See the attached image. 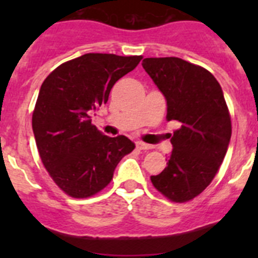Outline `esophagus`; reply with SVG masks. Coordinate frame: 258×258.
Returning <instances> with one entry per match:
<instances>
[{"mask_svg": "<svg viewBox=\"0 0 258 258\" xmlns=\"http://www.w3.org/2000/svg\"><path fill=\"white\" fill-rule=\"evenodd\" d=\"M137 149L150 150L151 149V145H147V143H143V142H137Z\"/></svg>", "mask_w": 258, "mask_h": 258, "instance_id": "obj_1", "label": "esophagus"}]
</instances>
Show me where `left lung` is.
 <instances>
[{
	"instance_id": "left-lung-1",
	"label": "left lung",
	"mask_w": 258,
	"mask_h": 258,
	"mask_svg": "<svg viewBox=\"0 0 258 258\" xmlns=\"http://www.w3.org/2000/svg\"><path fill=\"white\" fill-rule=\"evenodd\" d=\"M142 67L166 101V118L179 122L166 168L151 182L175 203L206 190L220 169L231 138V118L213 75L175 56L146 58Z\"/></svg>"
}]
</instances>
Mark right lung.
Wrapping results in <instances>:
<instances>
[{"instance_id":"1","label":"right lung","mask_w":258,"mask_h":258,"mask_svg":"<svg viewBox=\"0 0 258 258\" xmlns=\"http://www.w3.org/2000/svg\"><path fill=\"white\" fill-rule=\"evenodd\" d=\"M141 59L89 52L56 67L41 85L32 116L36 145L52 181L70 197L89 198L103 190L120 160L136 147L125 136H104L90 115Z\"/></svg>"}]
</instances>
